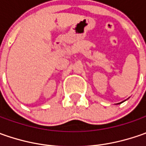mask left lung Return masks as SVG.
<instances>
[{"label": "left lung", "mask_w": 146, "mask_h": 146, "mask_svg": "<svg viewBox=\"0 0 146 146\" xmlns=\"http://www.w3.org/2000/svg\"><path fill=\"white\" fill-rule=\"evenodd\" d=\"M122 102H120V103H118V104H121V103H122Z\"/></svg>", "instance_id": "8db88e82"}]
</instances>
